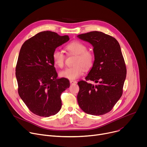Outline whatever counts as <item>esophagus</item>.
Wrapping results in <instances>:
<instances>
[{"label":"esophagus","instance_id":"1","mask_svg":"<svg viewBox=\"0 0 147 147\" xmlns=\"http://www.w3.org/2000/svg\"><path fill=\"white\" fill-rule=\"evenodd\" d=\"M70 83L71 84H74L77 83V81H74V80H70Z\"/></svg>","mask_w":147,"mask_h":147}]
</instances>
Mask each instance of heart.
Masks as SVG:
<instances>
[{
  "mask_svg": "<svg viewBox=\"0 0 147 147\" xmlns=\"http://www.w3.org/2000/svg\"><path fill=\"white\" fill-rule=\"evenodd\" d=\"M65 49L69 53L76 55L77 57L74 61L75 66L61 71L60 76L71 80H76L83 74L84 68L88 70L92 66L95 61V55L92 52L87 51L86 45L78 40L68 44ZM52 59L57 67L62 68L64 66L65 56L64 53L59 49H56L53 52Z\"/></svg>",
  "mask_w": 147,
  "mask_h": 147,
  "instance_id": "obj_1",
  "label": "heart"
}]
</instances>
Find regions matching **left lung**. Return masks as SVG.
I'll list each match as a JSON object with an SVG mask.
<instances>
[{
  "label": "left lung",
  "mask_w": 147,
  "mask_h": 147,
  "mask_svg": "<svg viewBox=\"0 0 147 147\" xmlns=\"http://www.w3.org/2000/svg\"><path fill=\"white\" fill-rule=\"evenodd\" d=\"M77 37L90 43L95 55L86 81L77 83L78 105L87 114L102 115L110 112L122 95L127 70L121 48L115 38L102 32L91 31ZM87 80L97 84L88 83Z\"/></svg>",
  "instance_id": "left-lung-1"
}]
</instances>
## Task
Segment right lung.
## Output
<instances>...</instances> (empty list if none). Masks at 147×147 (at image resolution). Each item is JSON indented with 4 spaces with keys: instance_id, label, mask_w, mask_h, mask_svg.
<instances>
[{
    "instance_id": "obj_1",
    "label": "right lung",
    "mask_w": 147,
    "mask_h": 147,
    "mask_svg": "<svg viewBox=\"0 0 147 147\" xmlns=\"http://www.w3.org/2000/svg\"><path fill=\"white\" fill-rule=\"evenodd\" d=\"M69 40L68 35L46 31L27 40L21 48L16 67L18 92L30 111L38 116L49 117L61 109L60 95L70 87V82L57 78L52 53Z\"/></svg>"
}]
</instances>
